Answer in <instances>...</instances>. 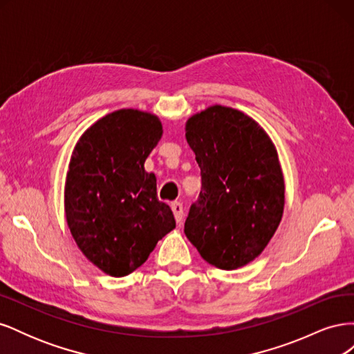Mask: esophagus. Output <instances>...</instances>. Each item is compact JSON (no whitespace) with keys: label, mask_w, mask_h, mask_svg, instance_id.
Instances as JSON below:
<instances>
[{"label":"esophagus","mask_w":354,"mask_h":354,"mask_svg":"<svg viewBox=\"0 0 354 354\" xmlns=\"http://www.w3.org/2000/svg\"><path fill=\"white\" fill-rule=\"evenodd\" d=\"M171 209H173L174 212V217H176V221L180 223L181 218H183V205H181V202H173L171 203Z\"/></svg>","instance_id":"34e87169"}]
</instances>
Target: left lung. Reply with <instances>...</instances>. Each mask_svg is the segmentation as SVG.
Wrapping results in <instances>:
<instances>
[{"instance_id":"left-lung-1","label":"left lung","mask_w":354,"mask_h":354,"mask_svg":"<svg viewBox=\"0 0 354 354\" xmlns=\"http://www.w3.org/2000/svg\"><path fill=\"white\" fill-rule=\"evenodd\" d=\"M186 140L202 178L186 236L207 263L239 269L264 251L282 220L285 183L276 147L252 118L221 104L189 118Z\"/></svg>"}]
</instances>
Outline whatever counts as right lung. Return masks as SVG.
Wrapping results in <instances>:
<instances>
[{"mask_svg": "<svg viewBox=\"0 0 354 354\" xmlns=\"http://www.w3.org/2000/svg\"><path fill=\"white\" fill-rule=\"evenodd\" d=\"M162 136L153 113L120 109L103 116L75 146L65 185L72 238L102 272L122 277L138 269L176 227L156 195L145 160Z\"/></svg>", "mask_w": 354, "mask_h": 354, "instance_id": "1", "label": "right lung"}]
</instances>
